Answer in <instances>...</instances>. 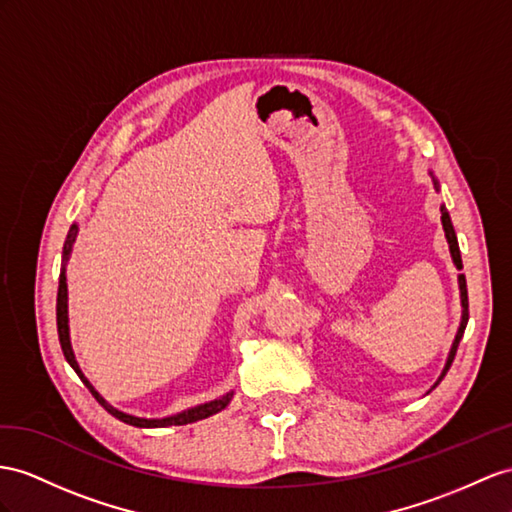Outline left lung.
<instances>
[{"instance_id":"8db88e82","label":"left lung","mask_w":512,"mask_h":512,"mask_svg":"<svg viewBox=\"0 0 512 512\" xmlns=\"http://www.w3.org/2000/svg\"><path fill=\"white\" fill-rule=\"evenodd\" d=\"M432 175V173H430ZM432 181H435V188L439 190V181L432 177ZM441 222H443V231H445V238H448V244H450V255H452V261L454 266L461 270L463 268V259H461V248H458V240H456V233H454V227H452V220H450V214L448 209H445V205H441ZM458 287H461V305H463V316H461V326H458V333L454 337V344L450 348V355H448V363H445V368L439 376V381H443V376L448 374L450 365L456 357V348L458 344H461L463 339V333H465V326H467V320H469V300H467V281H465V274H458ZM439 381L435 385H439Z\"/></svg>"}]
</instances>
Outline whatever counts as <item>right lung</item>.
I'll list each match as a JSON object with an SVG mask.
<instances>
[{"label": "right lung", "mask_w": 512, "mask_h": 512, "mask_svg": "<svg viewBox=\"0 0 512 512\" xmlns=\"http://www.w3.org/2000/svg\"><path fill=\"white\" fill-rule=\"evenodd\" d=\"M77 238V225H71L69 229V235L67 240H64V248H62V270H60V285H58V300H56V322H58V337H60V346H62V352H64V359L69 361L71 368L75 370V374L82 378V383L90 389V393H93L95 400L106 409L110 415H114L116 419H121V422L125 424H131V426H138V428H166V426H183V424H192V422H199V419H205L209 415H216L220 413L225 406L231 402L233 398V391L225 393V396H220L212 402H205V404H199V406H192V409H186L181 411L177 415H168V417H162V419H147V417H136V415H129V413H123L119 409H114L112 404H108L106 400H103L99 396V391L90 385L88 378L82 374L80 365H77L75 361V355H73V348H71V337H69V303H67V261H69V255H71V248H73V242Z\"/></svg>", "instance_id": "add662e5"}]
</instances>
